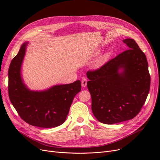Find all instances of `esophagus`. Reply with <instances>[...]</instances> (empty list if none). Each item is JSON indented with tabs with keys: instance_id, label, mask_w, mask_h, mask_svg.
Wrapping results in <instances>:
<instances>
[{
	"instance_id": "esophagus-1",
	"label": "esophagus",
	"mask_w": 160,
	"mask_h": 160,
	"mask_svg": "<svg viewBox=\"0 0 160 160\" xmlns=\"http://www.w3.org/2000/svg\"><path fill=\"white\" fill-rule=\"evenodd\" d=\"M81 82H82V87H86V86H87L88 80H87V78H85V77H84V78H82Z\"/></svg>"
}]
</instances>
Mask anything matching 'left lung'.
Wrapping results in <instances>:
<instances>
[{
  "mask_svg": "<svg viewBox=\"0 0 160 160\" xmlns=\"http://www.w3.org/2000/svg\"><path fill=\"white\" fill-rule=\"evenodd\" d=\"M123 42L129 49L87 72L92 112L104 124L134 118L149 93L150 76L145 54L133 39H125Z\"/></svg>",
  "mask_w": 160,
  "mask_h": 160,
  "instance_id": "8db88e82",
  "label": "left lung"
}]
</instances>
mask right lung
I'll return each instance as SVG.
<instances>
[{
	"instance_id": "add662e5",
	"label": "right lung",
	"mask_w": 160,
	"mask_h": 160,
	"mask_svg": "<svg viewBox=\"0 0 160 160\" xmlns=\"http://www.w3.org/2000/svg\"><path fill=\"white\" fill-rule=\"evenodd\" d=\"M27 43L21 47L8 70V94L21 118L28 124L41 128L62 124L69 113L74 97L81 91V82L57 85L43 91H30L21 76V68Z\"/></svg>"
}]
</instances>
